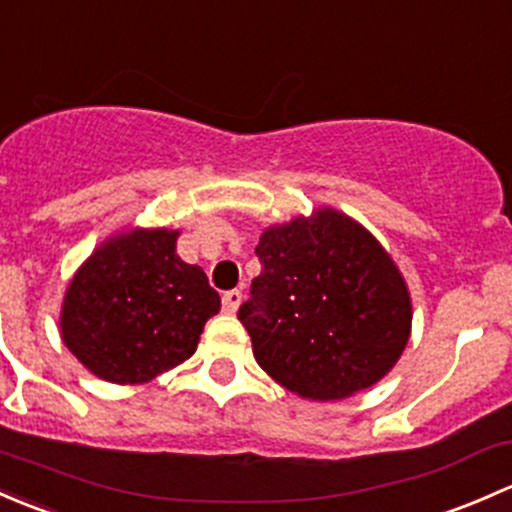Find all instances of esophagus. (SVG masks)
I'll list each match as a JSON object with an SVG mask.
<instances>
[{"label":"esophagus","mask_w":512,"mask_h":512,"mask_svg":"<svg viewBox=\"0 0 512 512\" xmlns=\"http://www.w3.org/2000/svg\"><path fill=\"white\" fill-rule=\"evenodd\" d=\"M240 301H242L240 289H230V292H225L223 294V311H225V314H235V311H238V306H240Z\"/></svg>","instance_id":"obj_1"}]
</instances>
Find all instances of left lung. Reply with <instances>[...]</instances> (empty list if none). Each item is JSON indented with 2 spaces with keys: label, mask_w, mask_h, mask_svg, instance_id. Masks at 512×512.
Returning a JSON list of instances; mask_svg holds the SVG:
<instances>
[{
  "label": "left lung",
  "mask_w": 512,
  "mask_h": 512,
  "mask_svg": "<svg viewBox=\"0 0 512 512\" xmlns=\"http://www.w3.org/2000/svg\"><path fill=\"white\" fill-rule=\"evenodd\" d=\"M255 252L262 272L238 319L267 375L309 400H341L390 373L410 341L412 301L363 225L321 208L267 228Z\"/></svg>",
  "instance_id": "left-lung-1"
}]
</instances>
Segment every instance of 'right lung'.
<instances>
[{"mask_svg":"<svg viewBox=\"0 0 512 512\" xmlns=\"http://www.w3.org/2000/svg\"><path fill=\"white\" fill-rule=\"evenodd\" d=\"M176 238L166 228L115 235L68 284L63 343L107 383H147L184 363L220 311L206 272L176 255Z\"/></svg>","mask_w":512,"mask_h":512,"instance_id":"add662e5","label":"right lung"}]
</instances>
